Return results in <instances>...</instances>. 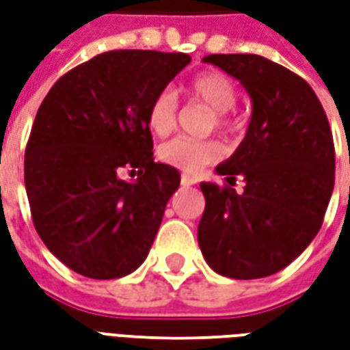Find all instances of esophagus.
I'll return each instance as SVG.
<instances>
[{
	"label": "esophagus",
	"mask_w": 350,
	"mask_h": 350,
	"mask_svg": "<svg viewBox=\"0 0 350 350\" xmlns=\"http://www.w3.org/2000/svg\"><path fill=\"white\" fill-rule=\"evenodd\" d=\"M180 182H182V185H185V187H189V185H195V178H191V176H185L183 174L182 176V180H180Z\"/></svg>",
	"instance_id": "1"
}]
</instances>
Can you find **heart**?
Returning a JSON list of instances; mask_svg holds the SVG:
<instances>
[{"instance_id":"obj_1","label":"heart","mask_w":350,"mask_h":350,"mask_svg":"<svg viewBox=\"0 0 350 350\" xmlns=\"http://www.w3.org/2000/svg\"><path fill=\"white\" fill-rule=\"evenodd\" d=\"M185 93L191 99L204 103L213 110V123L217 129L230 131L236 127V120L230 116V108L236 103V86L225 72L204 71L189 80ZM178 99L172 90H161L153 95L148 107L146 122L153 135L165 137L176 125ZM223 155V148L212 138L176 137L159 148L163 163L182 170L185 174H197L206 165L217 161Z\"/></svg>"}]
</instances>
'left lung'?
<instances>
[{
    "label": "left lung",
    "instance_id": "left-lung-1",
    "mask_svg": "<svg viewBox=\"0 0 350 350\" xmlns=\"http://www.w3.org/2000/svg\"><path fill=\"white\" fill-rule=\"evenodd\" d=\"M253 100L245 138L215 168L230 185L200 183L206 208L198 245L213 271L232 279L278 273L321 230L336 176V150L321 100L306 80L257 54H210Z\"/></svg>",
    "mask_w": 350,
    "mask_h": 350
}]
</instances>
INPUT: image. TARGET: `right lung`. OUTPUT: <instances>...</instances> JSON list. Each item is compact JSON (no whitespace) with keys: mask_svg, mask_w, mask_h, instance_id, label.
Instances as JSON below:
<instances>
[{"mask_svg":"<svg viewBox=\"0 0 350 350\" xmlns=\"http://www.w3.org/2000/svg\"><path fill=\"white\" fill-rule=\"evenodd\" d=\"M187 54L112 50L52 86L35 116L24 182L37 234L80 275L116 279L150 253L180 172L153 161L146 114ZM123 170L139 172L133 183Z\"/></svg>","mask_w":350,"mask_h":350,"instance_id":"1","label":"right lung"}]
</instances>
